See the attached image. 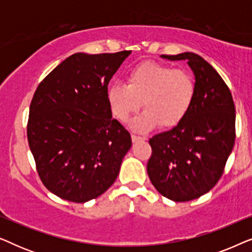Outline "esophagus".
Returning a JSON list of instances; mask_svg holds the SVG:
<instances>
[{"label":"esophagus","instance_id":"1","mask_svg":"<svg viewBox=\"0 0 252 252\" xmlns=\"http://www.w3.org/2000/svg\"><path fill=\"white\" fill-rule=\"evenodd\" d=\"M146 140L144 137H141V136H137V135H134V134H132V141L133 142H139V141H143Z\"/></svg>","mask_w":252,"mask_h":252}]
</instances>
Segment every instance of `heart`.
<instances>
[{
	"label": "heart",
	"instance_id": "b5f03b06",
	"mask_svg": "<svg viewBox=\"0 0 252 252\" xmlns=\"http://www.w3.org/2000/svg\"><path fill=\"white\" fill-rule=\"evenodd\" d=\"M196 95L192 75L184 68L155 61H143L127 72L126 85H110L106 98L112 115L125 123L146 109L130 124L136 132L147 133L159 126L171 129L184 122Z\"/></svg>",
	"mask_w": 252,
	"mask_h": 252
}]
</instances>
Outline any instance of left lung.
I'll list each match as a JSON object with an SVG mask.
<instances>
[{
	"mask_svg": "<svg viewBox=\"0 0 252 252\" xmlns=\"http://www.w3.org/2000/svg\"><path fill=\"white\" fill-rule=\"evenodd\" d=\"M187 61L195 74L190 111L177 127L149 140L151 184L164 197L188 202L211 190L221 178L235 142V105L218 72L194 53L161 55Z\"/></svg>",
	"mask_w": 252,
	"mask_h": 252,
	"instance_id": "left-lung-1",
	"label": "left lung"
}]
</instances>
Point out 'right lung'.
I'll list each match as a JSON object with an SVG mask.
<instances>
[{"label": "right lung", "instance_id": "obj_1", "mask_svg": "<svg viewBox=\"0 0 252 252\" xmlns=\"http://www.w3.org/2000/svg\"><path fill=\"white\" fill-rule=\"evenodd\" d=\"M130 50L73 54L37 86L30 105L27 140L48 190L70 202L98 197L118 177L132 146L112 119L109 81Z\"/></svg>", "mask_w": 252, "mask_h": 252}]
</instances>
